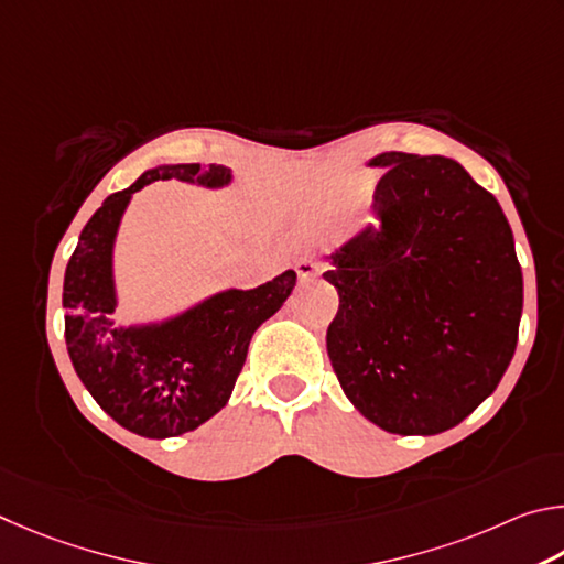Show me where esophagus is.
<instances>
[{
    "label": "esophagus",
    "instance_id": "obj_1",
    "mask_svg": "<svg viewBox=\"0 0 564 564\" xmlns=\"http://www.w3.org/2000/svg\"><path fill=\"white\" fill-rule=\"evenodd\" d=\"M319 272H322V264L317 260H310V257H304V260L297 262V274H300L302 282L314 280V276H317Z\"/></svg>",
    "mask_w": 564,
    "mask_h": 564
}]
</instances>
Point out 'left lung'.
<instances>
[{"instance_id": "obj_1", "label": "left lung", "mask_w": 564, "mask_h": 564, "mask_svg": "<svg viewBox=\"0 0 564 564\" xmlns=\"http://www.w3.org/2000/svg\"><path fill=\"white\" fill-rule=\"evenodd\" d=\"M373 217L329 254L339 292L327 351L364 419L436 436L470 416L506 373L522 272L500 205L443 155L389 151Z\"/></svg>"}]
</instances>
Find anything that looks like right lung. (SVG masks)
Segmentation results:
<instances>
[{
    "label": "right lung",
    "mask_w": 564,
    "mask_h": 564,
    "mask_svg": "<svg viewBox=\"0 0 564 564\" xmlns=\"http://www.w3.org/2000/svg\"><path fill=\"white\" fill-rule=\"evenodd\" d=\"M171 177L225 187L232 171L215 163L145 171L91 215L64 274V337L78 379L108 416L143 438H173L213 419L230 399L252 334L297 284L288 270L254 290L217 292L165 322L121 327L113 317L118 225L133 193Z\"/></svg>",
    "instance_id": "right-lung-1"
}]
</instances>
